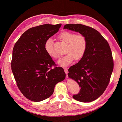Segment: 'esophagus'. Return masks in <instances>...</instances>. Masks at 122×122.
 Segmentation results:
<instances>
[{"label": "esophagus", "mask_w": 122, "mask_h": 122, "mask_svg": "<svg viewBox=\"0 0 122 122\" xmlns=\"http://www.w3.org/2000/svg\"><path fill=\"white\" fill-rule=\"evenodd\" d=\"M64 71H65V73H66V74H67L68 73V72L67 68H64Z\"/></svg>", "instance_id": "obj_1"}]
</instances>
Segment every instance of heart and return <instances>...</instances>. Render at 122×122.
<instances>
[{
	"mask_svg": "<svg viewBox=\"0 0 122 122\" xmlns=\"http://www.w3.org/2000/svg\"><path fill=\"white\" fill-rule=\"evenodd\" d=\"M59 38L67 43L65 53L58 62L62 66H66L74 60L81 59L85 55L87 47V41L85 36L82 34L76 35L75 33L65 31L60 33ZM44 48L49 56L55 59H57L59 56L55 51L54 47V41L51 38L48 39L45 42Z\"/></svg>",
	"mask_w": 122,
	"mask_h": 122,
	"instance_id": "1",
	"label": "heart"
}]
</instances>
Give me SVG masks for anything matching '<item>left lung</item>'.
I'll return each mask as SVG.
<instances>
[{
  "label": "left lung",
  "mask_w": 122,
  "mask_h": 122,
  "mask_svg": "<svg viewBox=\"0 0 122 122\" xmlns=\"http://www.w3.org/2000/svg\"><path fill=\"white\" fill-rule=\"evenodd\" d=\"M85 36L87 47L84 56L68 69V76L79 85L75 100L90 102L98 98L106 90L113 69L111 49L107 41L96 29L81 24H67L64 29Z\"/></svg>",
  "instance_id": "8db88e82"
}]
</instances>
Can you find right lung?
Returning a JSON list of instances; mask_svg holds the SVG:
<instances>
[{
  "instance_id": "obj_1",
  "label": "right lung",
  "mask_w": 122,
  "mask_h": 122,
  "mask_svg": "<svg viewBox=\"0 0 122 122\" xmlns=\"http://www.w3.org/2000/svg\"><path fill=\"white\" fill-rule=\"evenodd\" d=\"M61 24H45L29 28L15 43L12 51L11 70L17 85L27 99L39 102L51 96L56 84L66 74L44 48L46 41L56 33Z\"/></svg>"
}]
</instances>
